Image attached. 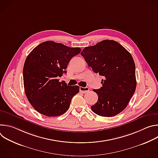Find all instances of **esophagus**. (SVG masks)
I'll return each instance as SVG.
<instances>
[{"label":"esophagus","instance_id":"obj_1","mask_svg":"<svg viewBox=\"0 0 158 158\" xmlns=\"http://www.w3.org/2000/svg\"><path fill=\"white\" fill-rule=\"evenodd\" d=\"M79 91L81 93H86L87 92H88L89 91V88L88 87H79Z\"/></svg>","mask_w":158,"mask_h":158}]
</instances>
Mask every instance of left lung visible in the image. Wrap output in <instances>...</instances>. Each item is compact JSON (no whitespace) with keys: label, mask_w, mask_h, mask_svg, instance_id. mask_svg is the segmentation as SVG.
Here are the masks:
<instances>
[{"label":"left lung","mask_w":158,"mask_h":158,"mask_svg":"<svg viewBox=\"0 0 158 158\" xmlns=\"http://www.w3.org/2000/svg\"><path fill=\"white\" fill-rule=\"evenodd\" d=\"M81 54L95 73L104 77L102 87L93 90L98 100L91 110L103 117L118 114L126 107L136 87V67L132 56L113 40H104L86 47Z\"/></svg>","instance_id":"obj_1"}]
</instances>
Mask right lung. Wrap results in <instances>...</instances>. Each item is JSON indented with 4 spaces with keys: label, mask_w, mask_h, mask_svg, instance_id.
Listing matches in <instances>:
<instances>
[{
    "label": "right lung",
    "mask_w": 158,
    "mask_h": 158,
    "mask_svg": "<svg viewBox=\"0 0 158 158\" xmlns=\"http://www.w3.org/2000/svg\"><path fill=\"white\" fill-rule=\"evenodd\" d=\"M81 51L79 48L49 40L38 45L28 55L23 69L25 93L39 113L55 117L68 110L79 87L67 85L57 77L66 73L69 61Z\"/></svg>",
    "instance_id": "add662e5"
}]
</instances>
